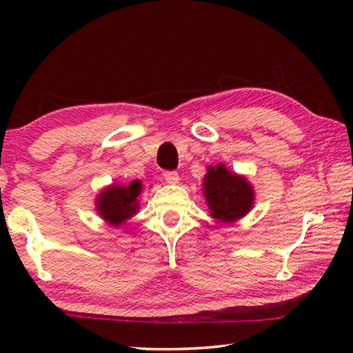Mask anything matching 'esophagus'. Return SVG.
Listing matches in <instances>:
<instances>
[{"mask_svg": "<svg viewBox=\"0 0 353 353\" xmlns=\"http://www.w3.org/2000/svg\"><path fill=\"white\" fill-rule=\"evenodd\" d=\"M163 179L168 183H177L179 182V172L177 171H163Z\"/></svg>", "mask_w": 353, "mask_h": 353, "instance_id": "esophagus-1", "label": "esophagus"}]
</instances>
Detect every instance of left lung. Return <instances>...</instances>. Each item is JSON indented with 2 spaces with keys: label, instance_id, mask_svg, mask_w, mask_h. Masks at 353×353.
<instances>
[{
  "label": "left lung",
  "instance_id": "8db88e82",
  "mask_svg": "<svg viewBox=\"0 0 353 353\" xmlns=\"http://www.w3.org/2000/svg\"><path fill=\"white\" fill-rule=\"evenodd\" d=\"M205 196L211 215L223 223L241 219L253 205V190L244 177L226 170L224 165L209 168L205 179Z\"/></svg>",
  "mask_w": 353,
  "mask_h": 353
}]
</instances>
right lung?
Segmentation results:
<instances>
[{
  "label": "right lung",
  "instance_id": "add662e5",
  "mask_svg": "<svg viewBox=\"0 0 353 353\" xmlns=\"http://www.w3.org/2000/svg\"><path fill=\"white\" fill-rule=\"evenodd\" d=\"M142 190L139 181H133L130 185L121 186L114 185L104 190L99 200L97 208L99 212L108 223L118 226L132 216L138 209V196Z\"/></svg>",
  "mask_w": 353,
  "mask_h": 353
}]
</instances>
